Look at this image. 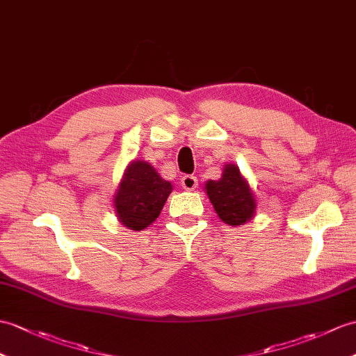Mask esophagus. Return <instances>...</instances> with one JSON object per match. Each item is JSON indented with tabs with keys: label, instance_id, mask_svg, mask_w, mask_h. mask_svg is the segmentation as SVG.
Wrapping results in <instances>:
<instances>
[{
	"label": "esophagus",
	"instance_id": "obj_1",
	"mask_svg": "<svg viewBox=\"0 0 356 356\" xmlns=\"http://www.w3.org/2000/svg\"><path fill=\"white\" fill-rule=\"evenodd\" d=\"M180 185H181V188L184 189H186V191H193V189H195L197 188V177H194V176H184L181 177V180H180Z\"/></svg>",
	"mask_w": 356,
	"mask_h": 356
}]
</instances>
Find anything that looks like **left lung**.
I'll return each mask as SVG.
<instances>
[{
    "label": "left lung",
    "mask_w": 356,
    "mask_h": 356,
    "mask_svg": "<svg viewBox=\"0 0 356 356\" xmlns=\"http://www.w3.org/2000/svg\"><path fill=\"white\" fill-rule=\"evenodd\" d=\"M204 191L217 216L229 226H241L250 221L256 211V200L239 168L227 163L220 180H208Z\"/></svg>",
    "instance_id": "8db88e82"
}]
</instances>
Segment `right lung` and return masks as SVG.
Masks as SVG:
<instances>
[{
	"label": "right lung",
	"instance_id": "right-lung-1",
	"mask_svg": "<svg viewBox=\"0 0 356 356\" xmlns=\"http://www.w3.org/2000/svg\"><path fill=\"white\" fill-rule=\"evenodd\" d=\"M171 191L172 185L150 163L134 161L124 171L113 198L120 222L136 232L148 227L159 217Z\"/></svg>",
	"mask_w": 356,
	"mask_h": 356
}]
</instances>
